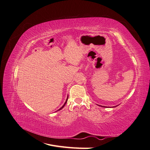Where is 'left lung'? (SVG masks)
Instances as JSON below:
<instances>
[{"label": "left lung", "mask_w": 150, "mask_h": 150, "mask_svg": "<svg viewBox=\"0 0 150 150\" xmlns=\"http://www.w3.org/2000/svg\"><path fill=\"white\" fill-rule=\"evenodd\" d=\"M102 107H103V106H102ZM103 107H105V106H103Z\"/></svg>", "instance_id": "left-lung-1"}]
</instances>
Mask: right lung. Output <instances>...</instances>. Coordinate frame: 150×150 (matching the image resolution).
I'll list each match as a JSON object with an SVG mask.
<instances>
[{
	"label": "right lung",
	"instance_id": "right-lung-1",
	"mask_svg": "<svg viewBox=\"0 0 150 150\" xmlns=\"http://www.w3.org/2000/svg\"><path fill=\"white\" fill-rule=\"evenodd\" d=\"M67 99H68V97H67ZM67 99H66V102H65V103H64V105H63V106H62V107H61V108H60V109H59V110H58V111H59V110H61V109H62V108H64V106H65V104H66V103H67Z\"/></svg>",
	"mask_w": 150,
	"mask_h": 150
}]
</instances>
